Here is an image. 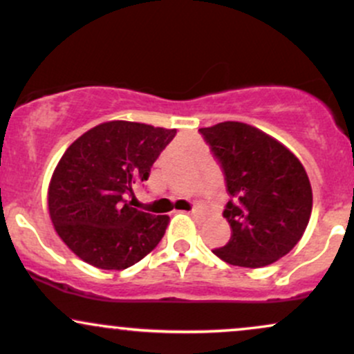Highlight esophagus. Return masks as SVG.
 <instances>
[{
  "label": "esophagus",
  "mask_w": 354,
  "mask_h": 354,
  "mask_svg": "<svg viewBox=\"0 0 354 354\" xmlns=\"http://www.w3.org/2000/svg\"><path fill=\"white\" fill-rule=\"evenodd\" d=\"M189 214H193V216H201L203 211L200 208H193V209L189 211Z\"/></svg>",
  "instance_id": "obj_1"
}]
</instances>
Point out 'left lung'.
I'll return each instance as SVG.
<instances>
[{
    "mask_svg": "<svg viewBox=\"0 0 354 354\" xmlns=\"http://www.w3.org/2000/svg\"><path fill=\"white\" fill-rule=\"evenodd\" d=\"M200 133L234 198L223 213L233 230L231 239L213 253L243 268L278 261L298 245L310 223L313 191L301 161L273 136L239 121H223Z\"/></svg>",
    "mask_w": 354,
    "mask_h": 354,
    "instance_id": "1",
    "label": "left lung"
}]
</instances>
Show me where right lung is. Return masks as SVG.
Masks as SVG:
<instances>
[{
  "label": "right lung",
  "mask_w": 354,
  "mask_h": 354,
  "mask_svg": "<svg viewBox=\"0 0 354 354\" xmlns=\"http://www.w3.org/2000/svg\"><path fill=\"white\" fill-rule=\"evenodd\" d=\"M176 129L135 121H106L68 146L48 186V211L58 236L88 265L126 270L151 253L169 218L129 205L133 186Z\"/></svg>",
  "instance_id": "1"
}]
</instances>
